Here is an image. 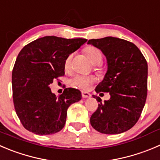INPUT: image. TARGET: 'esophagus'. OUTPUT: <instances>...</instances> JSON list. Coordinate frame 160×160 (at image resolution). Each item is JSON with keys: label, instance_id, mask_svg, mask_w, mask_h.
I'll list each match as a JSON object with an SVG mask.
<instances>
[{"label": "esophagus", "instance_id": "esophagus-1", "mask_svg": "<svg viewBox=\"0 0 160 160\" xmlns=\"http://www.w3.org/2000/svg\"><path fill=\"white\" fill-rule=\"evenodd\" d=\"M82 97L83 98H88V97H90L91 95L87 92H82Z\"/></svg>", "mask_w": 160, "mask_h": 160}]
</instances>
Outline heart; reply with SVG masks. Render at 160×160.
I'll return each instance as SVG.
<instances>
[{
	"instance_id": "obj_1",
	"label": "heart",
	"mask_w": 160,
	"mask_h": 160,
	"mask_svg": "<svg viewBox=\"0 0 160 160\" xmlns=\"http://www.w3.org/2000/svg\"><path fill=\"white\" fill-rule=\"evenodd\" d=\"M84 52L87 58L92 62L93 64H100L103 60V56L101 52L97 48L93 46H87L85 48ZM71 59H72V55H68L67 58L65 59L64 66L65 71H68L71 70ZM96 78L93 75H78L74 76L70 80V85L74 87L78 88L82 90H87L91 85L95 82Z\"/></svg>"
}]
</instances>
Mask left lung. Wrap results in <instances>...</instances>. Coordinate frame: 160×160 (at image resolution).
Returning a JSON list of instances; mask_svg holds the SVG:
<instances>
[{
    "label": "left lung",
    "instance_id": "1",
    "mask_svg": "<svg viewBox=\"0 0 160 160\" xmlns=\"http://www.w3.org/2000/svg\"><path fill=\"white\" fill-rule=\"evenodd\" d=\"M88 44L101 50L108 60V71L96 92L111 95L104 103L92 95L100 104L91 115V126L105 134L123 133L136 124L145 104L147 61L134 44L124 39L106 37L90 39Z\"/></svg>",
    "mask_w": 160,
    "mask_h": 160
}]
</instances>
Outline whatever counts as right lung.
<instances>
[{"label":"right lung","mask_w":160,"mask_h":160,"mask_svg":"<svg viewBox=\"0 0 160 160\" xmlns=\"http://www.w3.org/2000/svg\"><path fill=\"white\" fill-rule=\"evenodd\" d=\"M86 42L85 38L46 36L19 52L12 74V97L15 110L26 130L48 135L63 128L68 108L81 100V92L66 88L56 97L48 86L64 75L67 56Z\"/></svg>","instance_id":"right-lung-1"}]
</instances>
